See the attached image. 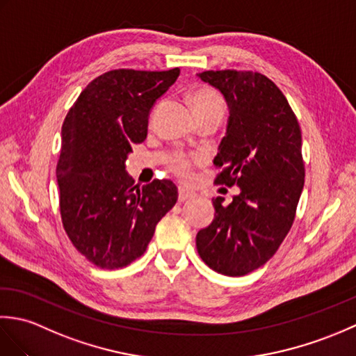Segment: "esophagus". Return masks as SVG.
Segmentation results:
<instances>
[{
	"label": "esophagus",
	"mask_w": 356,
	"mask_h": 356,
	"mask_svg": "<svg viewBox=\"0 0 356 356\" xmlns=\"http://www.w3.org/2000/svg\"><path fill=\"white\" fill-rule=\"evenodd\" d=\"M195 197V193L186 186H179V202H185Z\"/></svg>",
	"instance_id": "esophagus-1"
}]
</instances>
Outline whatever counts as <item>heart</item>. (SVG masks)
<instances>
[{
  "instance_id": "1",
  "label": "heart",
  "mask_w": 356,
  "mask_h": 356,
  "mask_svg": "<svg viewBox=\"0 0 356 356\" xmlns=\"http://www.w3.org/2000/svg\"><path fill=\"white\" fill-rule=\"evenodd\" d=\"M191 99H193L195 115H203V113H216V115L223 116L225 102L222 99V96L218 95L216 90L208 88V87L199 88L193 93ZM190 166H191V161L184 156H179L172 163L174 171H176L179 176H182V177L188 176V172H190Z\"/></svg>"
}]
</instances>
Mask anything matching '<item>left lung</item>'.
I'll return each mask as SVG.
<instances>
[{
  "label": "left lung",
  "instance_id": "8db88e82",
  "mask_svg": "<svg viewBox=\"0 0 356 356\" xmlns=\"http://www.w3.org/2000/svg\"><path fill=\"white\" fill-rule=\"evenodd\" d=\"M197 76L229 108L214 165L216 184L240 188L228 207L214 199V220L195 237L211 269L241 277L263 266L289 232L305 186L301 130L289 102L261 73L218 70Z\"/></svg>",
  "mask_w": 356,
  "mask_h": 356
}]
</instances>
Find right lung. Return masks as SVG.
I'll return each instance as SVG.
<instances>
[{"mask_svg": "<svg viewBox=\"0 0 356 356\" xmlns=\"http://www.w3.org/2000/svg\"><path fill=\"white\" fill-rule=\"evenodd\" d=\"M179 73L107 72L67 113L56 166L59 208L73 246L97 268L119 269L139 259L176 205L171 180L134 186L125 161L133 143L145 140L149 111Z\"/></svg>", "mask_w": 356, "mask_h": 356, "instance_id": "obj_1", "label": "right lung"}]
</instances>
